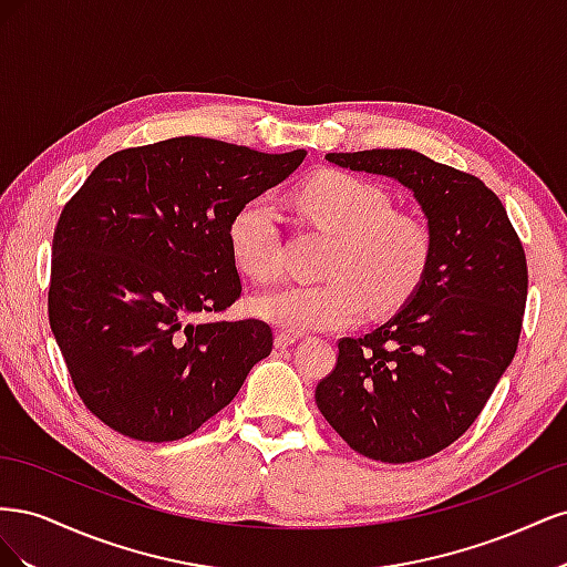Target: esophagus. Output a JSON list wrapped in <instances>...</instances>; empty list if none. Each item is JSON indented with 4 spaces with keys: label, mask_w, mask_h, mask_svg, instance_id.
Returning a JSON list of instances; mask_svg holds the SVG:
<instances>
[{
    "label": "esophagus",
    "mask_w": 567,
    "mask_h": 567,
    "mask_svg": "<svg viewBox=\"0 0 567 567\" xmlns=\"http://www.w3.org/2000/svg\"><path fill=\"white\" fill-rule=\"evenodd\" d=\"M298 340V333H290V331H279L277 336H274V346H277L279 350L293 346V342Z\"/></svg>",
    "instance_id": "esophagus-1"
}]
</instances>
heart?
I'll use <instances>...</instances> for the list:
<instances>
[{
  "label": "heart",
  "mask_w": 567,
  "mask_h": 567,
  "mask_svg": "<svg viewBox=\"0 0 567 567\" xmlns=\"http://www.w3.org/2000/svg\"><path fill=\"white\" fill-rule=\"evenodd\" d=\"M300 208L336 236L329 281L290 284L257 296L252 310L293 333L336 331L373 312L404 305L431 265L433 238L414 215L392 210L385 188L329 169L300 188ZM234 262L257 284L281 279L284 255L279 217L267 198L238 208L227 229Z\"/></svg>",
  "instance_id": "obj_1"
}]
</instances>
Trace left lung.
<instances>
[{"label":"left lung","mask_w":567,"mask_h":567,"mask_svg":"<svg viewBox=\"0 0 567 567\" xmlns=\"http://www.w3.org/2000/svg\"><path fill=\"white\" fill-rule=\"evenodd\" d=\"M414 192L433 238L409 305L362 338H340L317 406L354 452L383 463L450 447L485 409L518 350L527 260L502 200L475 175L411 148L326 153Z\"/></svg>","instance_id":"1"}]
</instances>
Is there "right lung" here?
<instances>
[{
    "label": "right lung",
    "instance_id": "add662e5",
    "mask_svg": "<svg viewBox=\"0 0 567 567\" xmlns=\"http://www.w3.org/2000/svg\"><path fill=\"white\" fill-rule=\"evenodd\" d=\"M305 156L175 136L113 153L63 205L49 326L80 400L115 433L192 435L271 352L260 319L198 317L241 298L231 217Z\"/></svg>",
    "mask_w": 567,
    "mask_h": 567
}]
</instances>
